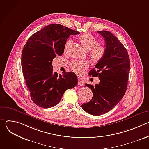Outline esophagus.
Wrapping results in <instances>:
<instances>
[{
  "mask_svg": "<svg viewBox=\"0 0 149 149\" xmlns=\"http://www.w3.org/2000/svg\"><path fill=\"white\" fill-rule=\"evenodd\" d=\"M78 86H83V85H84L83 82L81 80L80 78L78 79Z\"/></svg>",
  "mask_w": 149,
  "mask_h": 149,
  "instance_id": "esophagus-1",
  "label": "esophagus"
}]
</instances>
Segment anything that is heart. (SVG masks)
Instances as JSON below:
<instances>
[{
    "label": "heart",
    "instance_id": "heart-1",
    "mask_svg": "<svg viewBox=\"0 0 149 149\" xmlns=\"http://www.w3.org/2000/svg\"><path fill=\"white\" fill-rule=\"evenodd\" d=\"M78 40L82 47L87 51H89V56L94 62H97L104 56L105 52V48L98 44L97 39L91 33L87 32L81 35ZM72 44V40H67L63 47V51L66 52ZM89 63L84 61H74L70 63V68L75 73L81 75L84 71L88 68Z\"/></svg>",
    "mask_w": 149,
    "mask_h": 149
}]
</instances>
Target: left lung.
Masks as SVG:
<instances>
[{"label":"left lung","instance_id":"obj_1","mask_svg":"<svg viewBox=\"0 0 149 149\" xmlns=\"http://www.w3.org/2000/svg\"><path fill=\"white\" fill-rule=\"evenodd\" d=\"M105 40V54L91 70L89 75L98 77L95 86L85 85L93 91L90 102L82 104L87 113L100 116L111 110L124 95L128 82L130 59L127 49L121 42L107 31H99Z\"/></svg>","mask_w":149,"mask_h":149}]
</instances>
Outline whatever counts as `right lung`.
<instances>
[{
    "instance_id": "1",
    "label": "right lung",
    "mask_w": 149,
    "mask_h": 149,
    "mask_svg": "<svg viewBox=\"0 0 149 149\" xmlns=\"http://www.w3.org/2000/svg\"><path fill=\"white\" fill-rule=\"evenodd\" d=\"M80 33L59 24L49 25L33 34L22 50L21 63L26 87L33 102L42 108L57 105L68 89L78 82L72 72L58 75L53 72V59L63 53L71 35Z\"/></svg>"
}]
</instances>
